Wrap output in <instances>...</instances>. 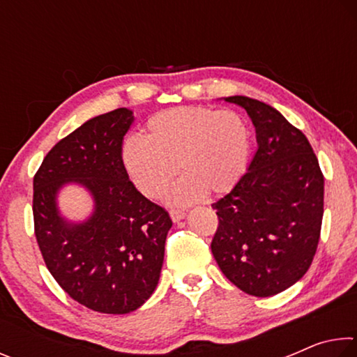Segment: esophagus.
<instances>
[{
  "mask_svg": "<svg viewBox=\"0 0 357 357\" xmlns=\"http://www.w3.org/2000/svg\"><path fill=\"white\" fill-rule=\"evenodd\" d=\"M170 217H172L173 222H179V220L184 219L185 213H184L183 209H172V211H170Z\"/></svg>",
  "mask_w": 357,
  "mask_h": 357,
  "instance_id": "obj_1",
  "label": "esophagus"
}]
</instances>
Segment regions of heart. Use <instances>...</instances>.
I'll list each match as a JSON object with an SVG mask.
<instances>
[{
	"mask_svg": "<svg viewBox=\"0 0 357 357\" xmlns=\"http://www.w3.org/2000/svg\"><path fill=\"white\" fill-rule=\"evenodd\" d=\"M252 134L243 114L206 107H178L155 113L143 138L130 137L121 160L132 183L144 197L159 198L178 173L183 179L168 200L195 202L203 193L231 190L249 164Z\"/></svg>",
	"mask_w": 357,
	"mask_h": 357,
	"instance_id": "heart-1",
	"label": "heart"
}]
</instances>
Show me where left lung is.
Wrapping results in <instances>:
<instances>
[{
    "instance_id": "obj_1",
    "label": "left lung",
    "mask_w": 357,
    "mask_h": 357,
    "mask_svg": "<svg viewBox=\"0 0 357 357\" xmlns=\"http://www.w3.org/2000/svg\"><path fill=\"white\" fill-rule=\"evenodd\" d=\"M257 130L258 149L236 185L213 204L211 250L227 279L268 298L304 277L323 220L324 178L307 137L264 102L231 96Z\"/></svg>"
}]
</instances>
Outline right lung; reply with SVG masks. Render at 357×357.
Segmentation results:
<instances>
[{
  "label": "right lung",
  "mask_w": 357,
  "mask_h": 357,
  "mask_svg": "<svg viewBox=\"0 0 357 357\" xmlns=\"http://www.w3.org/2000/svg\"><path fill=\"white\" fill-rule=\"evenodd\" d=\"M134 113L116 108L86 121L59 140L33 181L34 233L59 287L88 309L110 315L134 312L159 283L172 219L132 184L121 160ZM66 183L92 193L93 214L74 224L59 214Z\"/></svg>",
  "instance_id": "1"
}]
</instances>
